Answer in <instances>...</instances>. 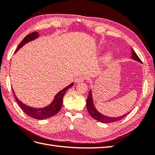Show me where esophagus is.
Returning <instances> with one entry per match:
<instances>
[{"label":"esophagus","mask_w":155,"mask_h":155,"mask_svg":"<svg viewBox=\"0 0 155 155\" xmlns=\"http://www.w3.org/2000/svg\"><path fill=\"white\" fill-rule=\"evenodd\" d=\"M84 80H85V78H84V77H83V76H79V77H77L75 79V83L81 82V81H84Z\"/></svg>","instance_id":"1"}]
</instances>
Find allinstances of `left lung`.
<instances>
[{
  "instance_id": "8db88e82",
  "label": "left lung",
  "mask_w": 155,
  "mask_h": 155,
  "mask_svg": "<svg viewBox=\"0 0 155 155\" xmlns=\"http://www.w3.org/2000/svg\"><path fill=\"white\" fill-rule=\"evenodd\" d=\"M131 57H132V59H133L134 60L138 61L140 63H142V61L140 59V58L138 57V55L136 54L135 51H134L133 49H132V56H131ZM86 107H87V111H88L89 114L92 117L95 119L96 120L104 124L113 123V122H115V121L121 120V119H123L124 117L126 116L127 113H130V112L127 113V114H125V115L122 116L117 117H108V116L103 115V114H101L100 112H98L94 107L91 90H90L88 96H87V98L86 101Z\"/></svg>"
}]
</instances>
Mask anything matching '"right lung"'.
<instances>
[{
	"label": "right lung",
	"instance_id": "right-lung-1",
	"mask_svg": "<svg viewBox=\"0 0 155 155\" xmlns=\"http://www.w3.org/2000/svg\"><path fill=\"white\" fill-rule=\"evenodd\" d=\"M38 36L39 34L36 31L32 32V33L28 34V36H26L23 39L22 41L20 42L18 47L16 49L15 52L19 51V49L21 48L23 46H24L25 45V44L38 38ZM73 86H74V83L72 82L71 84H70L69 86L65 87V88L61 90V91H59L56 95H55L52 103L49 105H48V106L43 108H34L28 106V105L23 103L21 101H20L19 99L17 98L13 90V91L15 96V98L17 104L19 105V107L21 108V109L25 112V113L27 114L28 115L31 117L32 118L40 120V119H45L54 116L59 111L60 109H61V107H62L64 95H65L67 90L70 88L71 87H72Z\"/></svg>",
	"mask_w": 155,
	"mask_h": 155
}]
</instances>
